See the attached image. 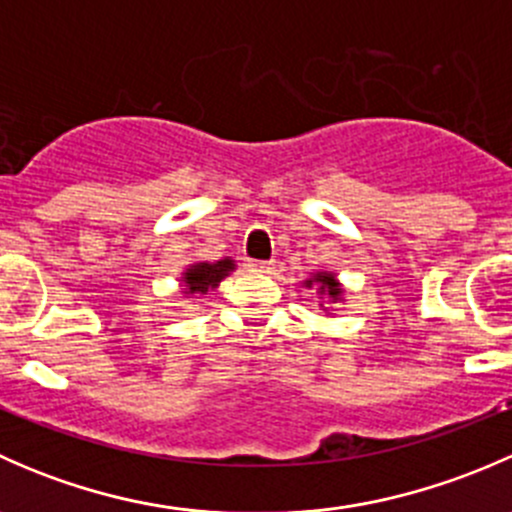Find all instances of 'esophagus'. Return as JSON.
I'll use <instances>...</instances> for the list:
<instances>
[{
    "mask_svg": "<svg viewBox=\"0 0 512 512\" xmlns=\"http://www.w3.org/2000/svg\"><path fill=\"white\" fill-rule=\"evenodd\" d=\"M250 267L255 272H272V270H275V262H252Z\"/></svg>",
    "mask_w": 512,
    "mask_h": 512,
    "instance_id": "1",
    "label": "esophagus"
}]
</instances>
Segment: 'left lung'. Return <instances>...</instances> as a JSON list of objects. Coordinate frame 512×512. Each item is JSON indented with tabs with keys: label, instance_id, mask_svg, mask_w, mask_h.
I'll return each mask as SVG.
<instances>
[{
	"label": "left lung",
	"instance_id": "obj_1",
	"mask_svg": "<svg viewBox=\"0 0 512 512\" xmlns=\"http://www.w3.org/2000/svg\"><path fill=\"white\" fill-rule=\"evenodd\" d=\"M302 287L317 289L319 299H327V302H342L344 299V287L334 272H314L302 282Z\"/></svg>",
	"mask_w": 512,
	"mask_h": 512
}]
</instances>
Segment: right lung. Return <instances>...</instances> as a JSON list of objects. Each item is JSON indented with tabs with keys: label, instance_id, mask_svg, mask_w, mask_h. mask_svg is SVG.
Instances as JSON below:
<instances>
[{
	"label": "right lung",
	"instance_id": "add662e5",
	"mask_svg": "<svg viewBox=\"0 0 512 512\" xmlns=\"http://www.w3.org/2000/svg\"><path fill=\"white\" fill-rule=\"evenodd\" d=\"M235 260L223 257V260L215 262H193V265L185 267V272L180 275V287L183 294L190 299H200V294H208L213 289H218L220 282L225 280L230 272H235Z\"/></svg>",
	"mask_w": 512,
	"mask_h": 512
}]
</instances>
